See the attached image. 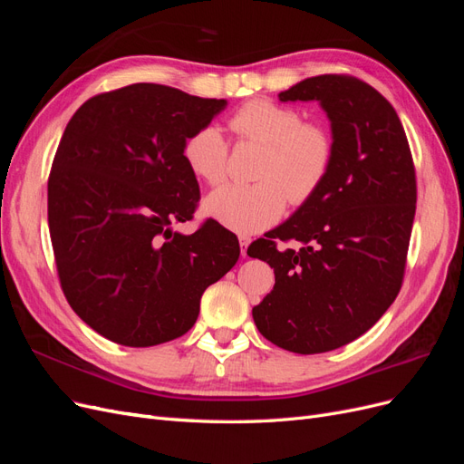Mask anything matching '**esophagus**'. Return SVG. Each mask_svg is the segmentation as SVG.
Returning a JSON list of instances; mask_svg holds the SVG:
<instances>
[{
	"label": "esophagus",
	"instance_id": "obj_1",
	"mask_svg": "<svg viewBox=\"0 0 464 464\" xmlns=\"http://www.w3.org/2000/svg\"><path fill=\"white\" fill-rule=\"evenodd\" d=\"M251 244V237L249 236H246V234H242L240 236V246H242V256L246 257L247 256V246Z\"/></svg>",
	"mask_w": 464,
	"mask_h": 464
}]
</instances>
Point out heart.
Wrapping results in <instances>:
<instances>
[{
	"label": "heart",
	"mask_w": 464,
	"mask_h": 464,
	"mask_svg": "<svg viewBox=\"0 0 464 464\" xmlns=\"http://www.w3.org/2000/svg\"><path fill=\"white\" fill-rule=\"evenodd\" d=\"M232 131L242 141L265 145L256 184H230L213 191L205 201L207 213L240 234H254L275 224L286 201L300 207L310 201L329 176L334 141L329 130L304 121L300 111L256 98L230 118ZM189 170L210 186L228 176V143L217 125L193 131L184 143Z\"/></svg>",
	"instance_id": "heart-1"
}]
</instances>
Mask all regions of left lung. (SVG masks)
I'll use <instances>...</instances> for the list:
<instances>
[{
    "instance_id": "1",
    "label": "left lung",
    "mask_w": 464,
    "mask_h": 464,
    "mask_svg": "<svg viewBox=\"0 0 464 464\" xmlns=\"http://www.w3.org/2000/svg\"><path fill=\"white\" fill-rule=\"evenodd\" d=\"M278 98L321 104L334 160L314 198L247 247L249 257L275 269L254 321L273 344L319 354L358 339L395 302L416 213V172L395 108L368 82L319 75Z\"/></svg>"
}]
</instances>
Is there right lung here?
I'll return each mask as SVG.
<instances>
[{
    "label": "right lung",
    "mask_w": 464,
    "mask_h": 464,
    "mask_svg": "<svg viewBox=\"0 0 464 464\" xmlns=\"http://www.w3.org/2000/svg\"><path fill=\"white\" fill-rule=\"evenodd\" d=\"M227 101L154 82L96 94L69 120L48 178V227L60 285L73 312L123 346L186 334L208 285L240 257L213 218L189 236L201 199L186 139Z\"/></svg>",
    "instance_id": "add662e5"
}]
</instances>
